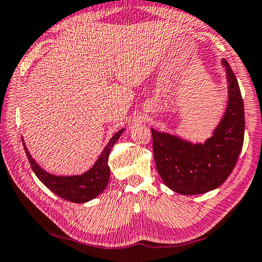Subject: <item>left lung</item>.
I'll use <instances>...</instances> for the list:
<instances>
[{
    "label": "left lung",
    "mask_w": 262,
    "mask_h": 262,
    "mask_svg": "<svg viewBox=\"0 0 262 262\" xmlns=\"http://www.w3.org/2000/svg\"><path fill=\"white\" fill-rule=\"evenodd\" d=\"M228 79V107L212 138L192 144L151 129L155 165L167 187L183 195L217 188L232 173L245 136L244 100L235 74L224 61Z\"/></svg>",
    "instance_id": "8db88e82"
}]
</instances>
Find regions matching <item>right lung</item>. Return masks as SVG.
<instances>
[{
    "label": "right lung",
    "mask_w": 262,
    "mask_h": 262,
    "mask_svg": "<svg viewBox=\"0 0 262 262\" xmlns=\"http://www.w3.org/2000/svg\"><path fill=\"white\" fill-rule=\"evenodd\" d=\"M122 132L123 129H121L113 136L103 149L102 154L97 159L95 165L92 167V169L82 175H77V177H56V175L47 173L34 161L28 149L26 148L25 142H23V147H25L31 169L46 187H48L53 193L64 200L83 204V202L96 198L107 187L109 177H111V169L108 166L109 153H111V148L118 141Z\"/></svg>",
    "instance_id": "right-lung-1"
}]
</instances>
